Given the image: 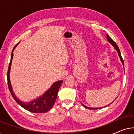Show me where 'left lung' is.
Masks as SVG:
<instances>
[{
	"label": "left lung",
	"mask_w": 134,
	"mask_h": 134,
	"mask_svg": "<svg viewBox=\"0 0 134 134\" xmlns=\"http://www.w3.org/2000/svg\"><path fill=\"white\" fill-rule=\"evenodd\" d=\"M107 41L109 42L111 44V45L113 46V47H114V48H115V50H116V51H117V52H118V56H119V57H120V60H121V63H122V65H123V67H124V62H123V60H122V57H121V52H120V49H119V47H118V46H117V44H116V43H115V42L113 41V40L111 39V38L110 37V36H109V35L108 34H107ZM112 102H111L110 104H111L112 103ZM82 104V105L85 108H86V109H90V110H95V109H102V108H104V107H96V108H94V107H87V106L86 105H83V104L82 103H81ZM110 104H109V105H110ZM109 105H106V106H105V107H107V106H108Z\"/></svg>",
	"instance_id": "1"
}]
</instances>
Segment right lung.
Masks as SVG:
<instances>
[{"label": "right lung", "instance_id": "right-lung-1", "mask_svg": "<svg viewBox=\"0 0 134 134\" xmlns=\"http://www.w3.org/2000/svg\"><path fill=\"white\" fill-rule=\"evenodd\" d=\"M19 43H18L14 47L12 51V54L11 55V60L10 64H9L8 72H7V80H8L9 90H10L11 94L12 95L13 98L16 100V102L24 109L32 113H46L52 109L54 106L57 97L58 90H59L60 86L63 82V80H58V81L54 82L52 84V85L44 93H43V95L39 96L36 99L31 100V101L23 102L17 98V96H16L13 92V90L12 86L10 82V74L13 57V52Z\"/></svg>", "mask_w": 134, "mask_h": 134}]
</instances>
